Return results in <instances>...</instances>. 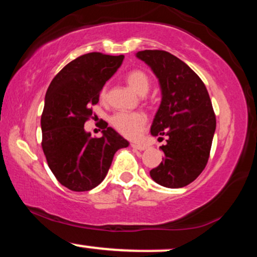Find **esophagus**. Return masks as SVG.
Segmentation results:
<instances>
[{
	"mask_svg": "<svg viewBox=\"0 0 257 257\" xmlns=\"http://www.w3.org/2000/svg\"><path fill=\"white\" fill-rule=\"evenodd\" d=\"M131 146L133 147L134 150H140V151H144V150H146V145H144V144H138V143H132Z\"/></svg>",
	"mask_w": 257,
	"mask_h": 257,
	"instance_id": "esophagus-1",
	"label": "esophagus"
}]
</instances>
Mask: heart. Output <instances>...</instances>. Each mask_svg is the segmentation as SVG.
<instances>
[{
  "instance_id": "obj_1",
  "label": "heart",
  "mask_w": 257,
  "mask_h": 257,
  "mask_svg": "<svg viewBox=\"0 0 257 257\" xmlns=\"http://www.w3.org/2000/svg\"><path fill=\"white\" fill-rule=\"evenodd\" d=\"M126 82L139 95H145L150 89V78L141 70H133L126 75ZM100 96H107V85L100 91ZM147 117L143 112H117L112 116L111 124L117 132L126 138H137L144 131Z\"/></svg>"
}]
</instances>
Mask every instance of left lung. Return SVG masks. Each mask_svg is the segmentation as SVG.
<instances>
[{
	"label": "left lung",
	"mask_w": 257,
	"mask_h": 257,
	"mask_svg": "<svg viewBox=\"0 0 257 257\" xmlns=\"http://www.w3.org/2000/svg\"><path fill=\"white\" fill-rule=\"evenodd\" d=\"M137 58L151 67L161 87L151 135L167 137L161 146L163 161L150 175L164 187H185L204 170L210 155L216 118L208 90L198 75L170 53L141 51Z\"/></svg>",
	"instance_id": "1"
}]
</instances>
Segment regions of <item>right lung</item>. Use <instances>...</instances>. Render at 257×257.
I'll list each match as a JSON object with an SVG mask.
<instances>
[{
  "label": "right lung",
  "instance_id": "add662e5",
  "mask_svg": "<svg viewBox=\"0 0 257 257\" xmlns=\"http://www.w3.org/2000/svg\"><path fill=\"white\" fill-rule=\"evenodd\" d=\"M124 55L88 53L76 58L53 78L41 117L42 149L49 169L61 185L76 192L96 187L110 169L114 153L129 143L111 126L101 138L84 131L91 106L119 69ZM107 126V125H106Z\"/></svg>",
  "mask_w": 257,
  "mask_h": 257
}]
</instances>
